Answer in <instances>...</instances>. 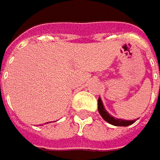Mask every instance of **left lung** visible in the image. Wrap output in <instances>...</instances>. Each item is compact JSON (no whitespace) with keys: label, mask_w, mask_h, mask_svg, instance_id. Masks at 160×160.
<instances>
[{"label":"left lung","mask_w":160,"mask_h":160,"mask_svg":"<svg viewBox=\"0 0 160 160\" xmlns=\"http://www.w3.org/2000/svg\"><path fill=\"white\" fill-rule=\"evenodd\" d=\"M97 108H98L99 114L103 118V119L107 121L109 124L113 125V126H116V127H128V126H130L133 123L136 122V120L120 119V118H115L114 117H112L105 108L104 104H103L100 97L98 98V107H97Z\"/></svg>","instance_id":"8db88e82"}]
</instances>
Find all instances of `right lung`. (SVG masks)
<instances>
[{"label":"right lung","mask_w":160,"mask_h":160,"mask_svg":"<svg viewBox=\"0 0 160 160\" xmlns=\"http://www.w3.org/2000/svg\"><path fill=\"white\" fill-rule=\"evenodd\" d=\"M47 124H48V123H47Z\"/></svg>","instance_id":"right-lung-1"}]
</instances>
